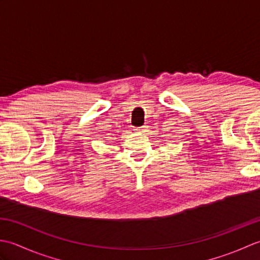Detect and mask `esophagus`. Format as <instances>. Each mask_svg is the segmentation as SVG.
Instances as JSON below:
<instances>
[{"mask_svg": "<svg viewBox=\"0 0 260 260\" xmlns=\"http://www.w3.org/2000/svg\"><path fill=\"white\" fill-rule=\"evenodd\" d=\"M146 129H147V127H146V126L137 127V128H135V131L137 132V133H141V134H143V133H144V132H146Z\"/></svg>", "mask_w": 260, "mask_h": 260, "instance_id": "obj_1", "label": "esophagus"}]
</instances>
